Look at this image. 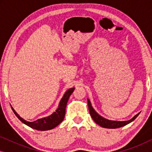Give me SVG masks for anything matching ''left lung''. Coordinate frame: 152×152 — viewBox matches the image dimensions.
Returning a JSON list of instances; mask_svg holds the SVG:
<instances>
[{"label": "left lung", "instance_id": "1", "mask_svg": "<svg viewBox=\"0 0 152 152\" xmlns=\"http://www.w3.org/2000/svg\"><path fill=\"white\" fill-rule=\"evenodd\" d=\"M88 100V109L89 112H90L91 116L92 117L93 120H94L95 123L99 124V126H101L102 127L104 128H108V129H116V128H120L122 126H125L126 124L130 123L132 121L136 119L138 117L139 113L136 114L134 118H132V119L129 120H126V121H114V120H109L106 119L102 117L101 115H99L96 111L93 109V108L91 106V103L90 100L88 99H87Z\"/></svg>", "mask_w": 152, "mask_h": 152}]
</instances>
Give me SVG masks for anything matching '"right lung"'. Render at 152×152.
I'll return each mask as SVG.
<instances>
[{"label": "right lung", "mask_w": 152, "mask_h": 152, "mask_svg": "<svg viewBox=\"0 0 152 152\" xmlns=\"http://www.w3.org/2000/svg\"><path fill=\"white\" fill-rule=\"evenodd\" d=\"M75 88H71L66 91L64 93L63 97H62L61 101H60L59 107L52 114V115L48 116V117L41 118V119L37 120L34 122H28L20 118L19 115L16 113L13 108L12 107V109L15 114L16 117L21 121L23 123H24L26 125H28L30 127L34 129L39 131H46L50 130L56 127L59 125L61 122L64 120V116L66 113V107L67 104L68 100L69 99L70 95L73 93Z\"/></svg>", "instance_id": "1"}]
</instances>
